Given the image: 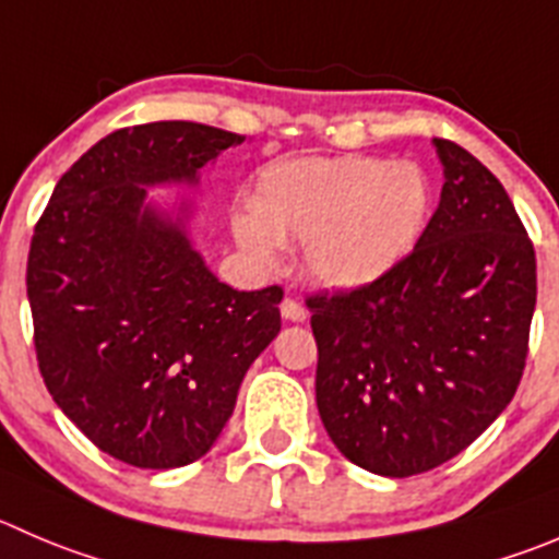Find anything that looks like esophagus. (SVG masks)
Segmentation results:
<instances>
[{
    "instance_id": "obj_1",
    "label": "esophagus",
    "mask_w": 559,
    "mask_h": 559,
    "mask_svg": "<svg viewBox=\"0 0 559 559\" xmlns=\"http://www.w3.org/2000/svg\"><path fill=\"white\" fill-rule=\"evenodd\" d=\"M280 312H283L285 321H294V323H305L307 316H310V312H307V307L301 305V301H296L294 296H285V301L280 305Z\"/></svg>"
}]
</instances>
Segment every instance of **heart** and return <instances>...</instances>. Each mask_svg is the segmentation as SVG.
I'll use <instances>...</instances> for the list:
<instances>
[{
  "instance_id": "1",
  "label": "heart",
  "mask_w": 559,
  "mask_h": 559,
  "mask_svg": "<svg viewBox=\"0 0 559 559\" xmlns=\"http://www.w3.org/2000/svg\"><path fill=\"white\" fill-rule=\"evenodd\" d=\"M433 209V180L417 162L312 156L271 164L236 238L260 263L301 241L305 269L326 288L354 290L390 274L414 249Z\"/></svg>"
}]
</instances>
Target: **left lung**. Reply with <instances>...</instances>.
<instances>
[{"mask_svg": "<svg viewBox=\"0 0 559 559\" xmlns=\"http://www.w3.org/2000/svg\"><path fill=\"white\" fill-rule=\"evenodd\" d=\"M433 145L442 197L412 252L365 288L307 299L323 428L350 464L384 477L442 466L504 412L538 294L508 191L461 145Z\"/></svg>", "mask_w": 559, "mask_h": 559, "instance_id": "1", "label": "left lung"}]
</instances>
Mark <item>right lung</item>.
<instances>
[{"instance_id": "add662e5", "label": "right lung", "mask_w": 559, "mask_h": 559, "mask_svg": "<svg viewBox=\"0 0 559 559\" xmlns=\"http://www.w3.org/2000/svg\"><path fill=\"white\" fill-rule=\"evenodd\" d=\"M241 134L186 120L95 142L55 186L26 260L37 368L98 450L140 469L203 459L249 365L280 332L283 288L219 283L147 186L197 183Z\"/></svg>"}]
</instances>
